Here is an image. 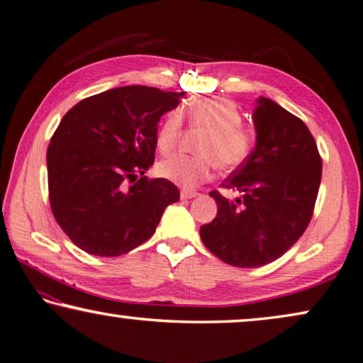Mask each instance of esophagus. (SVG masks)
<instances>
[{
	"label": "esophagus",
	"instance_id": "obj_1",
	"mask_svg": "<svg viewBox=\"0 0 363 363\" xmlns=\"http://www.w3.org/2000/svg\"><path fill=\"white\" fill-rule=\"evenodd\" d=\"M196 196H198V193H194V191H182V193H180V198H182L183 201L193 199V198H196Z\"/></svg>",
	"mask_w": 363,
	"mask_h": 363
}]
</instances>
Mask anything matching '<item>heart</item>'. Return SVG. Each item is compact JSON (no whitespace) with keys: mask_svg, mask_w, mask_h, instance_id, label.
Instances as JSON below:
<instances>
[{"mask_svg":"<svg viewBox=\"0 0 363 363\" xmlns=\"http://www.w3.org/2000/svg\"><path fill=\"white\" fill-rule=\"evenodd\" d=\"M182 118L193 125L206 127L198 151L201 156L174 155L159 162L157 172L165 180L183 189H193L212 177L213 161L220 169H234L242 164L253 145V135L245 129L242 113L233 100L207 97L194 100L178 111H170L156 133L157 150L167 155L174 151L182 135Z\"/></svg>","mask_w":363,"mask_h":363,"instance_id":"b5f03b06","label":"heart"}]
</instances>
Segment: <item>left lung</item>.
I'll return each instance as SVG.
<instances>
[{
	"label": "left lung",
	"mask_w": 363,
	"mask_h": 363,
	"mask_svg": "<svg viewBox=\"0 0 363 363\" xmlns=\"http://www.w3.org/2000/svg\"><path fill=\"white\" fill-rule=\"evenodd\" d=\"M253 124L255 148L223 183L240 198L230 201L212 191L217 217L201 226L207 249L238 268L274 262L301 238L322 178L315 140L300 118L259 97Z\"/></svg>",
	"instance_id": "8db88e82"
}]
</instances>
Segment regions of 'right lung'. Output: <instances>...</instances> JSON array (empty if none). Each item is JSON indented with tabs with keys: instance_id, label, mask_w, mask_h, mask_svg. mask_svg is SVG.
<instances>
[{
	"instance_id": "1",
	"label": "right lung",
	"mask_w": 363,
	"mask_h": 363,
	"mask_svg": "<svg viewBox=\"0 0 363 363\" xmlns=\"http://www.w3.org/2000/svg\"><path fill=\"white\" fill-rule=\"evenodd\" d=\"M185 92L114 87L76 104L48 148L49 201L67 236L91 255L119 257L148 240L180 191L148 180L157 123Z\"/></svg>"
}]
</instances>
